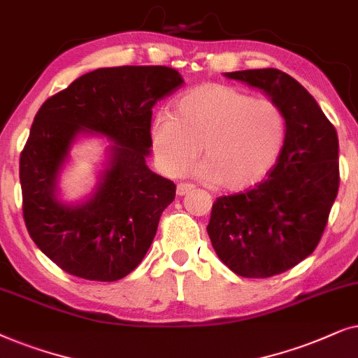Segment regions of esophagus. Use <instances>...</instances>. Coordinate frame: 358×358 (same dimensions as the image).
<instances>
[{"label":"esophagus","mask_w":358,"mask_h":358,"mask_svg":"<svg viewBox=\"0 0 358 358\" xmlns=\"http://www.w3.org/2000/svg\"><path fill=\"white\" fill-rule=\"evenodd\" d=\"M192 189H193V185H189V183H178V185H176V194H178V196H183V194L192 192Z\"/></svg>","instance_id":"1"}]
</instances>
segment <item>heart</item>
Listing matches in <instances>:
<instances>
[{
  "label": "heart",
  "instance_id": "b5f03b06",
  "mask_svg": "<svg viewBox=\"0 0 358 358\" xmlns=\"http://www.w3.org/2000/svg\"><path fill=\"white\" fill-rule=\"evenodd\" d=\"M285 139L287 117L278 104L221 83L192 88L176 101L175 116L159 113L150 124L152 147L166 175H183L201 147L199 173L226 189L259 183Z\"/></svg>",
  "mask_w": 358,
  "mask_h": 358
}]
</instances>
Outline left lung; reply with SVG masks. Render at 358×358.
<instances>
[{
	"mask_svg": "<svg viewBox=\"0 0 358 358\" xmlns=\"http://www.w3.org/2000/svg\"><path fill=\"white\" fill-rule=\"evenodd\" d=\"M259 88L287 117V139L265 180L217 198L208 234L222 264L245 278L283 273L311 255L339 192V139L308 90L276 69L226 73Z\"/></svg>",
	"mask_w": 358,
	"mask_h": 358,
	"instance_id": "8db88e82",
	"label": "left lung"
}]
</instances>
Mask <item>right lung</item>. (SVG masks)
<instances>
[{
  "instance_id": "1",
  "label": "right lung",
  "mask_w": 358,
  "mask_h": 358,
  "mask_svg": "<svg viewBox=\"0 0 358 358\" xmlns=\"http://www.w3.org/2000/svg\"><path fill=\"white\" fill-rule=\"evenodd\" d=\"M182 83L170 66L98 69L37 111L19 159L22 216L31 239L66 273L116 282L145 257L176 189L145 165L152 108ZM83 131H98L115 144L92 196L65 205L56 199V178Z\"/></svg>"
}]
</instances>
